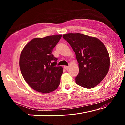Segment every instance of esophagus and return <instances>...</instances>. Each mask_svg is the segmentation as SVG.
Here are the masks:
<instances>
[{
	"label": "esophagus",
	"mask_w": 125,
	"mask_h": 125,
	"mask_svg": "<svg viewBox=\"0 0 125 125\" xmlns=\"http://www.w3.org/2000/svg\"><path fill=\"white\" fill-rule=\"evenodd\" d=\"M64 68L65 69H66V70H67V69L69 68V66H67V65H65V66H64Z\"/></svg>",
	"instance_id": "1"
}]
</instances>
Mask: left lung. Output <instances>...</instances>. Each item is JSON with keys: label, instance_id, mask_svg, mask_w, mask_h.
I'll use <instances>...</instances> for the list:
<instances>
[{"label": "left lung", "instance_id": "obj_1", "mask_svg": "<svg viewBox=\"0 0 125 125\" xmlns=\"http://www.w3.org/2000/svg\"><path fill=\"white\" fill-rule=\"evenodd\" d=\"M63 37L74 51L78 63L75 83L87 89L98 85L107 75L110 64L104 44L98 38L81 33H67Z\"/></svg>", "mask_w": 125, "mask_h": 125}]
</instances>
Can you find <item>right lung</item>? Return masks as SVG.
<instances>
[{
    "label": "right lung",
    "instance_id": "1",
    "mask_svg": "<svg viewBox=\"0 0 125 125\" xmlns=\"http://www.w3.org/2000/svg\"><path fill=\"white\" fill-rule=\"evenodd\" d=\"M61 37L62 35H54L35 38L21 53L19 65L22 77L37 92L49 93L60 85L63 68L56 66L57 58L52 52Z\"/></svg>",
    "mask_w": 125,
    "mask_h": 125
}]
</instances>
